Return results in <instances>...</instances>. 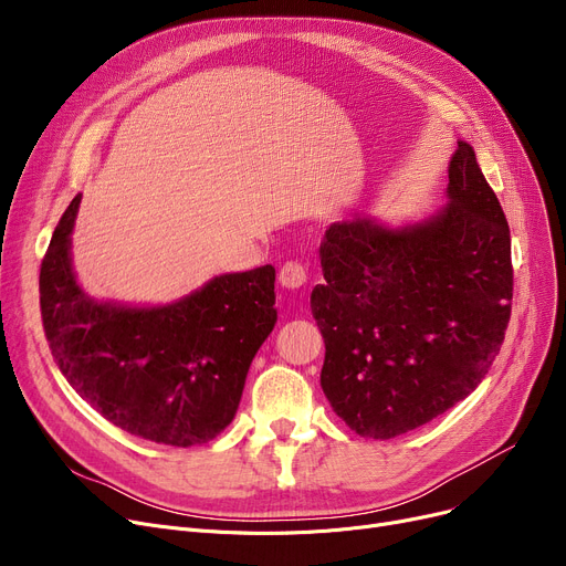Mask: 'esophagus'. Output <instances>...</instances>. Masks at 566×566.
<instances>
[{
  "label": "esophagus",
  "instance_id": "obj_1",
  "mask_svg": "<svg viewBox=\"0 0 566 566\" xmlns=\"http://www.w3.org/2000/svg\"><path fill=\"white\" fill-rule=\"evenodd\" d=\"M277 280L284 289H301L307 282V273L298 261H289V263L282 265Z\"/></svg>",
  "mask_w": 566,
  "mask_h": 566
}]
</instances>
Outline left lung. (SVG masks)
<instances>
[{"label": "left lung", "mask_w": 566, "mask_h": 566, "mask_svg": "<svg viewBox=\"0 0 566 566\" xmlns=\"http://www.w3.org/2000/svg\"><path fill=\"white\" fill-rule=\"evenodd\" d=\"M448 203L401 227L331 224L312 314L325 342L321 388L365 438L431 422L489 374L512 314V238L474 148L459 142Z\"/></svg>", "instance_id": "left-lung-1"}]
</instances>
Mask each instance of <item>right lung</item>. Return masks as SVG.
Here are the masks:
<instances>
[{"mask_svg": "<svg viewBox=\"0 0 566 566\" xmlns=\"http://www.w3.org/2000/svg\"><path fill=\"white\" fill-rule=\"evenodd\" d=\"M80 199L59 220L41 263L54 363L118 429L171 448L213 440L231 424L254 355L277 323L275 268L218 275L167 305L98 303L73 273Z\"/></svg>", "mask_w": 566, "mask_h": 566, "instance_id": "1", "label": "right lung"}]
</instances>
